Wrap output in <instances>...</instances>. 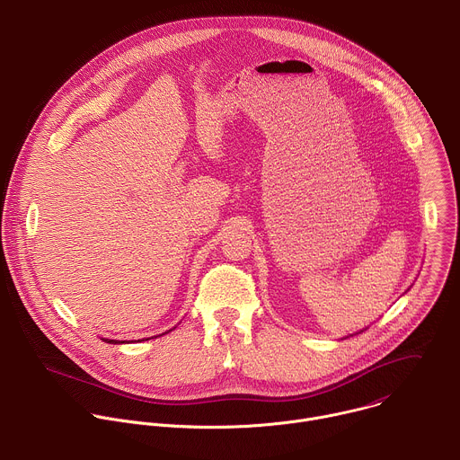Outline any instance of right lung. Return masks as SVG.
Wrapping results in <instances>:
<instances>
[{
    "instance_id": "obj_1",
    "label": "right lung",
    "mask_w": 460,
    "mask_h": 460,
    "mask_svg": "<svg viewBox=\"0 0 460 460\" xmlns=\"http://www.w3.org/2000/svg\"><path fill=\"white\" fill-rule=\"evenodd\" d=\"M105 342H109V344H118V341H109V339H105Z\"/></svg>"
}]
</instances>
